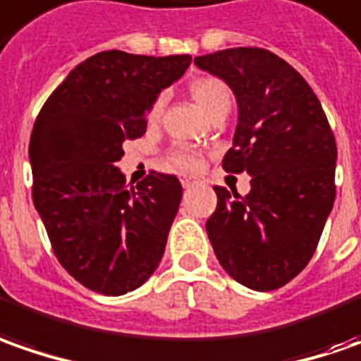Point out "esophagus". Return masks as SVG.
I'll return each instance as SVG.
<instances>
[{
  "mask_svg": "<svg viewBox=\"0 0 361 361\" xmlns=\"http://www.w3.org/2000/svg\"><path fill=\"white\" fill-rule=\"evenodd\" d=\"M195 183H197V181L193 180V178H183V180H181V185H183L185 190H190V188H193Z\"/></svg>",
  "mask_w": 361,
  "mask_h": 361,
  "instance_id": "esophagus-1",
  "label": "esophagus"
}]
</instances>
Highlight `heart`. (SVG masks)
I'll return each instance as SVG.
<instances>
[{"label": "heart", "mask_w": 361, "mask_h": 361, "mask_svg": "<svg viewBox=\"0 0 361 361\" xmlns=\"http://www.w3.org/2000/svg\"><path fill=\"white\" fill-rule=\"evenodd\" d=\"M190 92V97L193 99V104L200 107L204 111L205 116H214L218 109L221 107H230L231 95L228 85L224 83L218 78H197L190 83L188 87ZM161 109H164V97H157L156 102L149 107V114H147V119L154 123L161 116ZM169 166L178 171H193V169L200 168L202 164V157L197 152H193L185 145H176L171 152H169Z\"/></svg>", "instance_id": "b5f03b06"}]
</instances>
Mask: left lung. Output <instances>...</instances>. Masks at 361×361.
I'll return each mask as SVG.
<instances>
[{"mask_svg":"<svg viewBox=\"0 0 361 361\" xmlns=\"http://www.w3.org/2000/svg\"><path fill=\"white\" fill-rule=\"evenodd\" d=\"M193 63L235 95L233 147L221 166L252 178L243 197L214 188L207 238L233 280L255 292L278 290L307 266L334 207L336 137L307 81L276 54L231 47Z\"/></svg>","mask_w":361,"mask_h":361,"instance_id":"left-lung-1","label":"left lung"}]
</instances>
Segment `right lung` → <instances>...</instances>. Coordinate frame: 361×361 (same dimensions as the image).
<instances>
[{
  "mask_svg": "<svg viewBox=\"0 0 361 361\" xmlns=\"http://www.w3.org/2000/svg\"><path fill=\"white\" fill-rule=\"evenodd\" d=\"M190 63L192 56L95 54L69 71L35 119L33 205L59 264L94 292H133L164 257L180 180L152 171L128 188L116 164L123 142L145 133L157 95Z\"/></svg>",
  "mask_w": 361,
  "mask_h": 361,
  "instance_id": "add662e5",
  "label": "right lung"
}]
</instances>
